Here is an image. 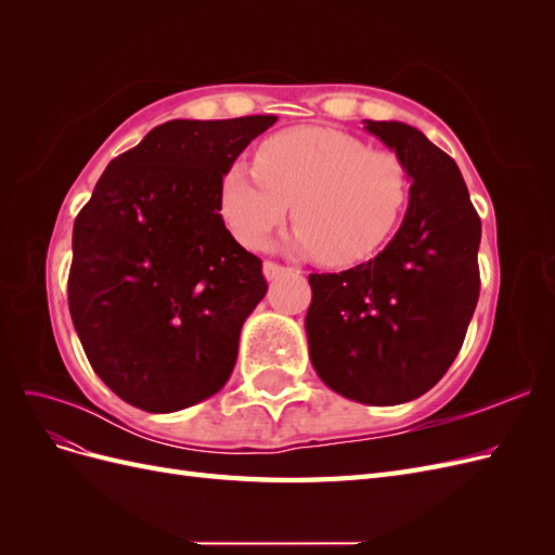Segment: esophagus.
<instances>
[{"label": "esophagus", "mask_w": 555, "mask_h": 555, "mask_svg": "<svg viewBox=\"0 0 555 555\" xmlns=\"http://www.w3.org/2000/svg\"><path fill=\"white\" fill-rule=\"evenodd\" d=\"M292 268H284V266H280V263H275V261H266L263 263V275H266V280H278V278H282L284 273H289Z\"/></svg>", "instance_id": "1"}]
</instances>
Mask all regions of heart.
<instances>
[{"label":"heart","mask_w":555,"mask_h":555,"mask_svg":"<svg viewBox=\"0 0 555 555\" xmlns=\"http://www.w3.org/2000/svg\"><path fill=\"white\" fill-rule=\"evenodd\" d=\"M408 196L410 173L398 155L338 129L296 127L266 139L255 166H229L220 212L233 238L259 247L294 203L289 247L326 266H357L393 236Z\"/></svg>","instance_id":"b5f03b06"}]
</instances>
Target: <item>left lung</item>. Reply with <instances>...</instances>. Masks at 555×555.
Returning a JSON list of instances; mask_svg holds the SVG:
<instances>
[{"label":"left lung","instance_id":"left-lung-1","mask_svg":"<svg viewBox=\"0 0 555 555\" xmlns=\"http://www.w3.org/2000/svg\"><path fill=\"white\" fill-rule=\"evenodd\" d=\"M412 178L393 241L343 273H312L306 314L322 382L365 405H398L442 379L479 300L481 220L453 162L422 131L365 120Z\"/></svg>","mask_w":555,"mask_h":555}]
</instances>
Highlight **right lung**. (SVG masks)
Wrapping results in <instances>:
<instances>
[{
    "instance_id": "right-lung-1",
    "label": "right lung",
    "mask_w": 555,
    "mask_h": 555,
    "mask_svg": "<svg viewBox=\"0 0 555 555\" xmlns=\"http://www.w3.org/2000/svg\"><path fill=\"white\" fill-rule=\"evenodd\" d=\"M275 120L164 122L106 166L78 212L69 312L94 373L129 405H196L236 365L268 284L224 227L220 182Z\"/></svg>"
}]
</instances>
